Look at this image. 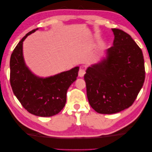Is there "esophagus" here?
<instances>
[{"label": "esophagus", "mask_w": 152, "mask_h": 152, "mask_svg": "<svg viewBox=\"0 0 152 152\" xmlns=\"http://www.w3.org/2000/svg\"><path fill=\"white\" fill-rule=\"evenodd\" d=\"M86 73V70L84 69H80L79 71V76L80 77H82L84 76V75Z\"/></svg>", "instance_id": "34e87169"}]
</instances>
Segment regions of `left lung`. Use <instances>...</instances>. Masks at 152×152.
<instances>
[{
    "label": "left lung",
    "instance_id": "1",
    "mask_svg": "<svg viewBox=\"0 0 152 152\" xmlns=\"http://www.w3.org/2000/svg\"><path fill=\"white\" fill-rule=\"evenodd\" d=\"M112 30L113 46L84 75L89 103L99 114H114L129 108L145 80L142 50L130 35L118 29Z\"/></svg>",
    "mask_w": 152,
    "mask_h": 152
}]
</instances>
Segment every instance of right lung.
Instances as JSON below:
<instances>
[{
    "mask_svg": "<svg viewBox=\"0 0 152 152\" xmlns=\"http://www.w3.org/2000/svg\"><path fill=\"white\" fill-rule=\"evenodd\" d=\"M29 31L19 42L10 59V82L15 96L29 113L48 117L63 110L66 91L77 79L79 66L48 77H39L29 70L23 55V42L38 30Z\"/></svg>",
    "mask_w": 152,
    "mask_h": 152,
    "instance_id": "right-lung-1",
    "label": "right lung"
}]
</instances>
